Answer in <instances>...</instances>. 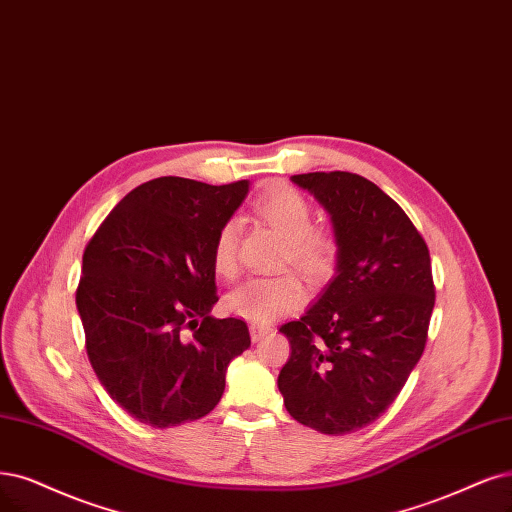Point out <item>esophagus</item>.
Listing matches in <instances>:
<instances>
[{"label":"esophagus","instance_id":"1","mask_svg":"<svg viewBox=\"0 0 512 512\" xmlns=\"http://www.w3.org/2000/svg\"><path fill=\"white\" fill-rule=\"evenodd\" d=\"M249 331H251V339H253V342L257 344V342H261V339L266 337L272 329H270V327H266V325H251V327H249Z\"/></svg>","mask_w":512,"mask_h":512}]
</instances>
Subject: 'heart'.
<instances>
[{
    "label": "heart",
    "instance_id": "obj_1",
    "mask_svg": "<svg viewBox=\"0 0 512 512\" xmlns=\"http://www.w3.org/2000/svg\"><path fill=\"white\" fill-rule=\"evenodd\" d=\"M259 215L287 240V261L310 282L325 280L337 257V244L331 234L312 230V208L308 200L291 187H278L261 196L257 202ZM238 219H227L213 242V268L221 278L238 274ZM306 299V289L293 274L255 276L225 295L223 306L232 316L255 325H268L272 320L295 312Z\"/></svg>",
    "mask_w": 512,
    "mask_h": 512
}]
</instances>
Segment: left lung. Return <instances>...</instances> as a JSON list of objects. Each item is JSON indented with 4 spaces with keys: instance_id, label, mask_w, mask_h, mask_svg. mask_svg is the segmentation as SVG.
<instances>
[{
    "instance_id": "1",
    "label": "left lung",
    "mask_w": 512,
    "mask_h": 512,
    "mask_svg": "<svg viewBox=\"0 0 512 512\" xmlns=\"http://www.w3.org/2000/svg\"><path fill=\"white\" fill-rule=\"evenodd\" d=\"M291 181L327 211L337 259L306 314L280 327L291 356L278 390L291 418L339 437L380 418L418 365L434 308L430 255L403 208L365 177Z\"/></svg>"
}]
</instances>
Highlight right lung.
<instances>
[{"instance_id": "add662e5", "label": "right lung", "mask_w": 512, "mask_h": 512, "mask_svg": "<svg viewBox=\"0 0 512 512\" xmlns=\"http://www.w3.org/2000/svg\"><path fill=\"white\" fill-rule=\"evenodd\" d=\"M249 185L147 181L113 206L86 246L75 304L90 365L111 399L147 426L211 413L227 365L251 346L244 320L211 314L219 301L213 242Z\"/></svg>"}]
</instances>
